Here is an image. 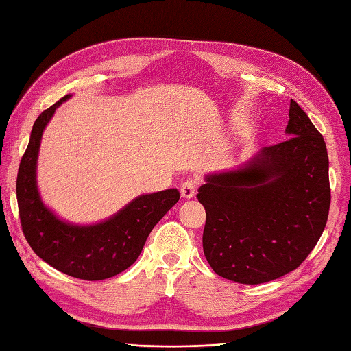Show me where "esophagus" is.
<instances>
[{"instance_id":"esophagus-1","label":"esophagus","mask_w":351,"mask_h":351,"mask_svg":"<svg viewBox=\"0 0 351 351\" xmlns=\"http://www.w3.org/2000/svg\"><path fill=\"white\" fill-rule=\"evenodd\" d=\"M195 190H197V181L195 179H185L181 184V195L184 199L194 197Z\"/></svg>"}]
</instances>
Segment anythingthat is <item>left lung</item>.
I'll use <instances>...</instances> for the list:
<instances>
[{
    "label": "left lung",
    "instance_id": "obj_1",
    "mask_svg": "<svg viewBox=\"0 0 351 351\" xmlns=\"http://www.w3.org/2000/svg\"><path fill=\"white\" fill-rule=\"evenodd\" d=\"M286 133L287 141L266 146L243 169L209 175L199 189L203 252L223 278L262 284L295 271L328 223V149L295 100Z\"/></svg>",
    "mask_w": 351,
    "mask_h": 351
}]
</instances>
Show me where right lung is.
<instances>
[{"label": "right lung", "instance_id": "right-lung-1", "mask_svg": "<svg viewBox=\"0 0 351 351\" xmlns=\"http://www.w3.org/2000/svg\"><path fill=\"white\" fill-rule=\"evenodd\" d=\"M69 97L43 110L32 125L16 179L19 218L29 247L47 265L79 280L100 281L121 274L136 262L154 226L176 205L179 191L173 189L141 195L115 217L95 226L80 227L60 221L40 200L36 166L43 130L55 109Z\"/></svg>", "mask_w": 351, "mask_h": 351}]
</instances>
